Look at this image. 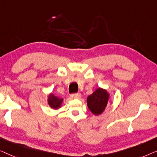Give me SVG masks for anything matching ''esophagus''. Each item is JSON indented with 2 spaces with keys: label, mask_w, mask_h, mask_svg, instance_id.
<instances>
[{
  "label": "esophagus",
  "mask_w": 157,
  "mask_h": 157,
  "mask_svg": "<svg viewBox=\"0 0 157 157\" xmlns=\"http://www.w3.org/2000/svg\"><path fill=\"white\" fill-rule=\"evenodd\" d=\"M72 98L74 99H79L81 98V94L80 93H75L72 94Z\"/></svg>",
  "instance_id": "esophagus-1"
}]
</instances>
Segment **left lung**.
<instances>
[{
  "mask_svg": "<svg viewBox=\"0 0 157 157\" xmlns=\"http://www.w3.org/2000/svg\"><path fill=\"white\" fill-rule=\"evenodd\" d=\"M109 98V94L107 90L98 88L93 93L87 97V107L94 115H100L105 111Z\"/></svg>",
  "mask_w": 157,
  "mask_h": 157,
  "instance_id": "8db88e82",
  "label": "left lung"
}]
</instances>
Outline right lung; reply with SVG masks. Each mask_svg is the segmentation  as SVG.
<instances>
[{
	"instance_id": "right-lung-1",
	"label": "right lung",
	"mask_w": 157,
	"mask_h": 157,
	"mask_svg": "<svg viewBox=\"0 0 157 157\" xmlns=\"http://www.w3.org/2000/svg\"><path fill=\"white\" fill-rule=\"evenodd\" d=\"M63 101V99L59 98L58 97H56L55 94L52 93L48 95V105H50V107L54 109H59V107H61L62 103Z\"/></svg>"
}]
</instances>
